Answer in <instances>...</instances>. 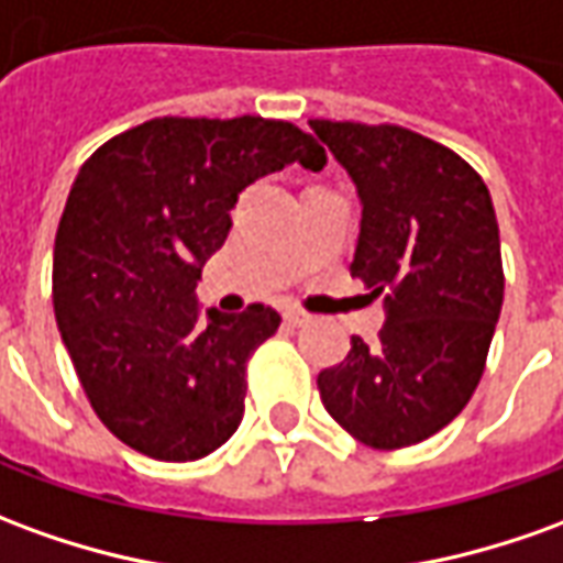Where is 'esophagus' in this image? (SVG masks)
Segmentation results:
<instances>
[{"label":"esophagus","mask_w":563,"mask_h":563,"mask_svg":"<svg viewBox=\"0 0 563 563\" xmlns=\"http://www.w3.org/2000/svg\"><path fill=\"white\" fill-rule=\"evenodd\" d=\"M283 320L289 322V325H308L310 313H305V310H298V308H289L286 313H283Z\"/></svg>","instance_id":"34e87169"}]
</instances>
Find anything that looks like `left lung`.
<instances>
[{
    "mask_svg": "<svg viewBox=\"0 0 563 563\" xmlns=\"http://www.w3.org/2000/svg\"><path fill=\"white\" fill-rule=\"evenodd\" d=\"M310 131L363 200L350 274L387 295L377 344L353 335L344 363L317 377L322 405L363 445H418L473 399L500 320L490 191L457 152L399 124L313 118Z\"/></svg>",
    "mask_w": 563,
    "mask_h": 563,
    "instance_id": "left-lung-1",
    "label": "left lung"
}]
</instances>
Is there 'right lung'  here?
Returning <instances> with one entry per match:
<instances>
[{"instance_id":"obj_1","label":"right lung","mask_w":563,"mask_h":563,"mask_svg":"<svg viewBox=\"0 0 563 563\" xmlns=\"http://www.w3.org/2000/svg\"><path fill=\"white\" fill-rule=\"evenodd\" d=\"M325 152L289 121L152 118L90 155L54 241V317L90 408L145 457L186 463L241 427L246 363L280 313L207 310L200 268L243 188Z\"/></svg>"}]
</instances>
